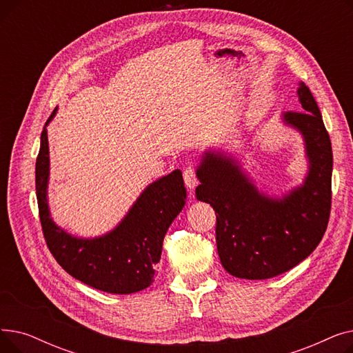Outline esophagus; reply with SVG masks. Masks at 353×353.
I'll return each mask as SVG.
<instances>
[{
	"label": "esophagus",
	"mask_w": 353,
	"mask_h": 353,
	"mask_svg": "<svg viewBox=\"0 0 353 353\" xmlns=\"http://www.w3.org/2000/svg\"><path fill=\"white\" fill-rule=\"evenodd\" d=\"M183 179H184V184H186L189 189H194V186L199 183L196 177V170L193 167H186V169L183 170Z\"/></svg>",
	"instance_id": "esophagus-1"
}]
</instances>
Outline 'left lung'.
Returning a JSON list of instances; mask_svg holds the SVG:
<instances>
[{
    "mask_svg": "<svg viewBox=\"0 0 353 353\" xmlns=\"http://www.w3.org/2000/svg\"><path fill=\"white\" fill-rule=\"evenodd\" d=\"M298 97L303 111H286L282 120L305 141L309 172L302 186L282 197L261 193L239 161L223 152H206L197 167L196 197L216 212L220 262L240 279H269L290 270L316 249L327 228L332 144L305 83H299Z\"/></svg>",
    "mask_w": 353,
    "mask_h": 353,
    "instance_id": "left-lung-1",
    "label": "left lung"
}]
</instances>
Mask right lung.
<instances>
[{"mask_svg":"<svg viewBox=\"0 0 353 353\" xmlns=\"http://www.w3.org/2000/svg\"><path fill=\"white\" fill-rule=\"evenodd\" d=\"M55 113L57 108L46 123L35 163L37 201L50 252L68 274L94 289L128 294L148 288L154 282L165 232L186 203L181 172L174 170L148 184L111 232L92 239L72 236L54 223L47 200V125Z\"/></svg>","mask_w":353,"mask_h":353,"instance_id":"obj_1","label":"right lung"}]
</instances>
